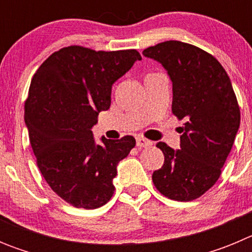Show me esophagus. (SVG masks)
<instances>
[{
    "mask_svg": "<svg viewBox=\"0 0 252 252\" xmlns=\"http://www.w3.org/2000/svg\"><path fill=\"white\" fill-rule=\"evenodd\" d=\"M136 145L137 148H150V146H153V141H150V140L145 139V137L142 136H137L136 137Z\"/></svg>",
    "mask_w": 252,
    "mask_h": 252,
    "instance_id": "1",
    "label": "esophagus"
}]
</instances>
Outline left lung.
Here are the masks:
<instances>
[{
  "label": "left lung",
  "mask_w": 252,
  "mask_h": 252,
  "mask_svg": "<svg viewBox=\"0 0 252 252\" xmlns=\"http://www.w3.org/2000/svg\"><path fill=\"white\" fill-rule=\"evenodd\" d=\"M142 54L166 69L173 82L171 111L186 120L179 150L157 144L164 165L153 173L154 186L169 199L193 201L215 186L239 131L232 84L213 55L190 44L169 40Z\"/></svg>",
  "instance_id": "8db88e82"
}]
</instances>
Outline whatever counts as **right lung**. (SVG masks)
Instances as JSON below:
<instances>
[{
  "label": "right lung",
  "instance_id": "add662e5",
  "mask_svg": "<svg viewBox=\"0 0 252 252\" xmlns=\"http://www.w3.org/2000/svg\"><path fill=\"white\" fill-rule=\"evenodd\" d=\"M140 59L135 49L70 45L53 53L31 79L25 124L36 164L49 187L77 208L110 201L117 164L136 144L127 135L97 145L91 128L110 108L112 84Z\"/></svg>",
  "mask_w": 252,
  "mask_h": 252
}]
</instances>
